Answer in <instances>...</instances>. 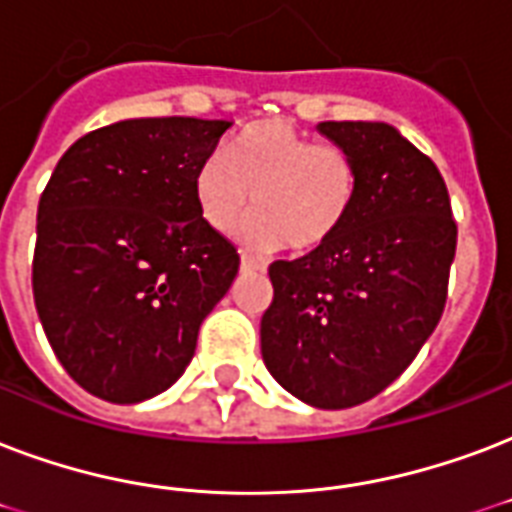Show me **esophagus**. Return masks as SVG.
Segmentation results:
<instances>
[{
  "label": "esophagus",
  "instance_id": "obj_1",
  "mask_svg": "<svg viewBox=\"0 0 512 512\" xmlns=\"http://www.w3.org/2000/svg\"><path fill=\"white\" fill-rule=\"evenodd\" d=\"M241 271H263V265L257 263L255 257H249L241 252Z\"/></svg>",
  "mask_w": 512,
  "mask_h": 512
}]
</instances>
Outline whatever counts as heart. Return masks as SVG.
<instances>
[{"label":"heart","mask_w":512,"mask_h":512,"mask_svg":"<svg viewBox=\"0 0 512 512\" xmlns=\"http://www.w3.org/2000/svg\"><path fill=\"white\" fill-rule=\"evenodd\" d=\"M357 193L360 171L349 152L276 120L244 128L222 161H204L193 179L198 214L217 233H233L255 204L241 228L255 249L322 247L346 225Z\"/></svg>","instance_id":"obj_1"}]
</instances>
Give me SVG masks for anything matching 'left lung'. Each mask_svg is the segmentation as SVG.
<instances>
[{"mask_svg": "<svg viewBox=\"0 0 512 512\" xmlns=\"http://www.w3.org/2000/svg\"><path fill=\"white\" fill-rule=\"evenodd\" d=\"M319 134L357 163V204L327 244L271 263L260 349L290 395L341 411L384 392L438 327L456 222L438 166L397 128L327 120Z\"/></svg>", "mask_w": 512, "mask_h": 512, "instance_id": "obj_1", "label": "left lung"}]
</instances>
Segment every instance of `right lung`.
Here are the masks:
<instances>
[{
    "instance_id": "add662e5",
    "label": "right lung",
    "mask_w": 512,
    "mask_h": 512,
    "mask_svg": "<svg viewBox=\"0 0 512 512\" xmlns=\"http://www.w3.org/2000/svg\"><path fill=\"white\" fill-rule=\"evenodd\" d=\"M230 126L139 117L96 128L42 190L34 306L66 373L107 403L166 392L239 273V252L193 195L195 171Z\"/></svg>"
}]
</instances>
